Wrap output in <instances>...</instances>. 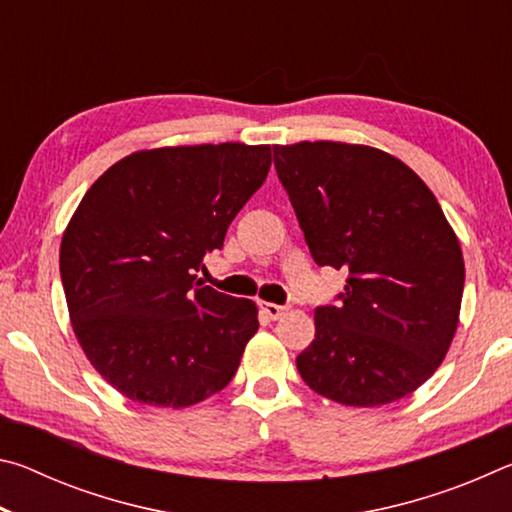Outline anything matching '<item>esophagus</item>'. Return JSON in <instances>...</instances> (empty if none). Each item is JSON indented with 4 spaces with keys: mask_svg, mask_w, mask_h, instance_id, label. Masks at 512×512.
I'll return each mask as SVG.
<instances>
[{
    "mask_svg": "<svg viewBox=\"0 0 512 512\" xmlns=\"http://www.w3.org/2000/svg\"><path fill=\"white\" fill-rule=\"evenodd\" d=\"M259 309H262L271 320H277V318H282L284 314H287V307L275 305V302H259Z\"/></svg>",
    "mask_w": 512,
    "mask_h": 512,
    "instance_id": "esophagus-1",
    "label": "esophagus"
}]
</instances>
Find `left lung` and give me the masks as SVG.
I'll list each match as a JSON object with an SVG mask.
<instances>
[{"instance_id": "obj_1", "label": "left lung", "mask_w": 512, "mask_h": 512, "mask_svg": "<svg viewBox=\"0 0 512 512\" xmlns=\"http://www.w3.org/2000/svg\"><path fill=\"white\" fill-rule=\"evenodd\" d=\"M318 266L348 271L339 305L318 307L296 366L318 395L379 406L422 386L452 345L461 314V244L418 173L363 144L273 146Z\"/></svg>"}]
</instances>
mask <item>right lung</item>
<instances>
[{
	"label": "right lung",
	"mask_w": 512,
	"mask_h": 512,
	"mask_svg": "<svg viewBox=\"0 0 512 512\" xmlns=\"http://www.w3.org/2000/svg\"><path fill=\"white\" fill-rule=\"evenodd\" d=\"M268 169V144L164 146L126 155L85 192L60 277L85 357L128 400L183 409L235 377L257 307L196 273Z\"/></svg>",
	"instance_id": "right-lung-1"
}]
</instances>
